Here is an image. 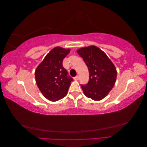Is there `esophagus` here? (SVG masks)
Segmentation results:
<instances>
[{"instance_id": "obj_1", "label": "esophagus", "mask_w": 147, "mask_h": 147, "mask_svg": "<svg viewBox=\"0 0 147 147\" xmlns=\"http://www.w3.org/2000/svg\"><path fill=\"white\" fill-rule=\"evenodd\" d=\"M79 78H80V77L78 76V75H77V76L74 77V80H78Z\"/></svg>"}]
</instances>
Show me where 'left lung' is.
<instances>
[{"instance_id": "obj_1", "label": "left lung", "mask_w": 147, "mask_h": 147, "mask_svg": "<svg viewBox=\"0 0 147 147\" xmlns=\"http://www.w3.org/2000/svg\"><path fill=\"white\" fill-rule=\"evenodd\" d=\"M77 52L83 59L89 70L88 83L81 85L84 94L96 101L103 99L116 82V67L105 53L96 46L79 48Z\"/></svg>"}]
</instances>
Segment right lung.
I'll return each mask as SVG.
<instances>
[{"label":"right lung","mask_w":147,"mask_h":147,"mask_svg":"<svg viewBox=\"0 0 147 147\" xmlns=\"http://www.w3.org/2000/svg\"><path fill=\"white\" fill-rule=\"evenodd\" d=\"M70 51V48L55 47L35 71L37 85L43 96L49 100L57 101L67 94L73 79L67 76L63 61Z\"/></svg>","instance_id":"1"}]
</instances>
